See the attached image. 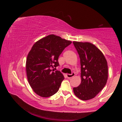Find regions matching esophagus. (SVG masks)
<instances>
[{"mask_svg": "<svg viewBox=\"0 0 122 122\" xmlns=\"http://www.w3.org/2000/svg\"><path fill=\"white\" fill-rule=\"evenodd\" d=\"M74 76H75V73H71V74H67V77L68 78L73 77H74Z\"/></svg>", "mask_w": 122, "mask_h": 122, "instance_id": "esophagus-1", "label": "esophagus"}]
</instances>
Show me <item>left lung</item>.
<instances>
[{
	"instance_id": "8db88e82",
	"label": "left lung",
	"mask_w": 122,
	"mask_h": 122,
	"mask_svg": "<svg viewBox=\"0 0 122 122\" xmlns=\"http://www.w3.org/2000/svg\"><path fill=\"white\" fill-rule=\"evenodd\" d=\"M81 63V83L73 88L74 94L81 100L94 98L107 83L108 77L107 61L95 45L90 42L73 41Z\"/></svg>"
}]
</instances>
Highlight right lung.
Listing matches in <instances>:
<instances>
[{
  "instance_id": "1",
  "label": "right lung",
  "mask_w": 122,
  "mask_h": 122,
  "mask_svg": "<svg viewBox=\"0 0 122 122\" xmlns=\"http://www.w3.org/2000/svg\"><path fill=\"white\" fill-rule=\"evenodd\" d=\"M71 41L51 34L35 43L28 53L26 70L33 90L43 97H48L59 90L64 76L52 69L59 66L58 58Z\"/></svg>"
}]
</instances>
